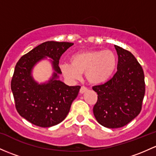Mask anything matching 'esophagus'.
<instances>
[{
  "instance_id": "esophagus-1",
  "label": "esophagus",
  "mask_w": 156,
  "mask_h": 156,
  "mask_svg": "<svg viewBox=\"0 0 156 156\" xmlns=\"http://www.w3.org/2000/svg\"><path fill=\"white\" fill-rule=\"evenodd\" d=\"M87 90H88L87 87H81V89H80V93H81V94H83V93H84L85 92H87Z\"/></svg>"
}]
</instances>
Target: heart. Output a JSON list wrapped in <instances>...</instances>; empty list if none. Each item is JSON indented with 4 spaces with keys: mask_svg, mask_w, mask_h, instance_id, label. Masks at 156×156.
<instances>
[{
    "mask_svg": "<svg viewBox=\"0 0 156 156\" xmlns=\"http://www.w3.org/2000/svg\"><path fill=\"white\" fill-rule=\"evenodd\" d=\"M71 63L60 65V69L66 78L75 81L85 73L88 82L101 84L108 81L114 73L117 60L111 50L85 51L74 54L70 57Z\"/></svg>",
    "mask_w": 156,
    "mask_h": 156,
    "instance_id": "obj_1",
    "label": "heart"
}]
</instances>
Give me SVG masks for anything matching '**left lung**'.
<instances>
[{
    "mask_svg": "<svg viewBox=\"0 0 156 156\" xmlns=\"http://www.w3.org/2000/svg\"><path fill=\"white\" fill-rule=\"evenodd\" d=\"M114 47L118 55L117 72L104 84L93 87L98 94L93 114L100 125L109 129L122 127L137 117L145 94L141 66L129 51Z\"/></svg>",
    "mask_w": 156,
    "mask_h": 156,
    "instance_id": "8db88e82",
    "label": "left lung"
}]
</instances>
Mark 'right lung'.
I'll return each instance as SVG.
<instances>
[{"label": "right lung", "instance_id": "obj_1", "mask_svg": "<svg viewBox=\"0 0 156 156\" xmlns=\"http://www.w3.org/2000/svg\"><path fill=\"white\" fill-rule=\"evenodd\" d=\"M73 43L48 41L19 59L15 67L11 90L16 108L21 117L39 127H51L61 122L76 99L80 86H68L59 79V60ZM50 58L53 74L48 81L37 83L32 69L41 60Z\"/></svg>", "mask_w": 156, "mask_h": 156}]
</instances>
